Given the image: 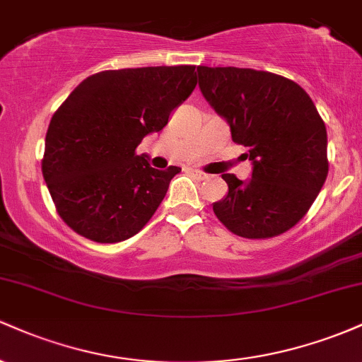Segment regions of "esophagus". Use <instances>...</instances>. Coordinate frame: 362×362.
Instances as JSON below:
<instances>
[{"instance_id":"1","label":"esophagus","mask_w":362,"mask_h":362,"mask_svg":"<svg viewBox=\"0 0 362 362\" xmlns=\"http://www.w3.org/2000/svg\"><path fill=\"white\" fill-rule=\"evenodd\" d=\"M190 173H192V177L197 178V180H204V178H207V175L204 172H199V170H190Z\"/></svg>"}]
</instances>
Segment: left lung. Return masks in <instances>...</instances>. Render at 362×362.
Listing matches in <instances>:
<instances>
[{"label": "left lung", "mask_w": 362, "mask_h": 362, "mask_svg": "<svg viewBox=\"0 0 362 362\" xmlns=\"http://www.w3.org/2000/svg\"><path fill=\"white\" fill-rule=\"evenodd\" d=\"M199 88L247 148L252 178L223 173L218 219L243 238H271L308 213L328 173L327 129L310 95L279 74L197 66Z\"/></svg>", "instance_id": "left-lung-1"}]
</instances>
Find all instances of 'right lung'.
<instances>
[{"label":"right lung","mask_w":362,"mask_h":362,"mask_svg":"<svg viewBox=\"0 0 362 362\" xmlns=\"http://www.w3.org/2000/svg\"><path fill=\"white\" fill-rule=\"evenodd\" d=\"M195 66L112 69L83 80L52 115L42 175L62 221L85 238L117 243L143 230L182 168L136 155L190 97Z\"/></svg>","instance_id":"1"}]
</instances>
